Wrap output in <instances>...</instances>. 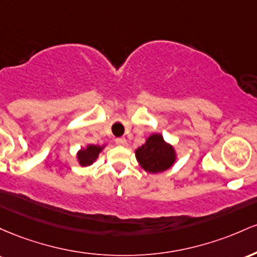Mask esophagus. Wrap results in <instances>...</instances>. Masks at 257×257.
<instances>
[{
    "label": "esophagus",
    "instance_id": "obj_1",
    "mask_svg": "<svg viewBox=\"0 0 257 257\" xmlns=\"http://www.w3.org/2000/svg\"><path fill=\"white\" fill-rule=\"evenodd\" d=\"M115 143H116L117 146H126L127 141H126L125 137H120V138H116V140H115Z\"/></svg>",
    "mask_w": 257,
    "mask_h": 257
}]
</instances>
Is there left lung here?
Segmentation results:
<instances>
[{
    "instance_id": "left-lung-1",
    "label": "left lung",
    "mask_w": 257,
    "mask_h": 257,
    "mask_svg": "<svg viewBox=\"0 0 257 257\" xmlns=\"http://www.w3.org/2000/svg\"><path fill=\"white\" fill-rule=\"evenodd\" d=\"M136 159L146 172L159 174L174 166L177 152L171 143L166 142L161 134H152L144 143L135 151Z\"/></svg>"
}]
</instances>
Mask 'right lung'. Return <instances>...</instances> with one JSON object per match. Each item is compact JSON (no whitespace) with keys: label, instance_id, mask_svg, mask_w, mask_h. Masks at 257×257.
<instances>
[{"label":"right lung","instance_id":"add662e5","mask_svg":"<svg viewBox=\"0 0 257 257\" xmlns=\"http://www.w3.org/2000/svg\"><path fill=\"white\" fill-rule=\"evenodd\" d=\"M105 148L104 146H98V144H87L85 148L79 149L76 153V160L79 163L80 166L86 167V166H91L92 164L94 163L99 157L100 153L103 152V149Z\"/></svg>","mask_w":257,"mask_h":257}]
</instances>
